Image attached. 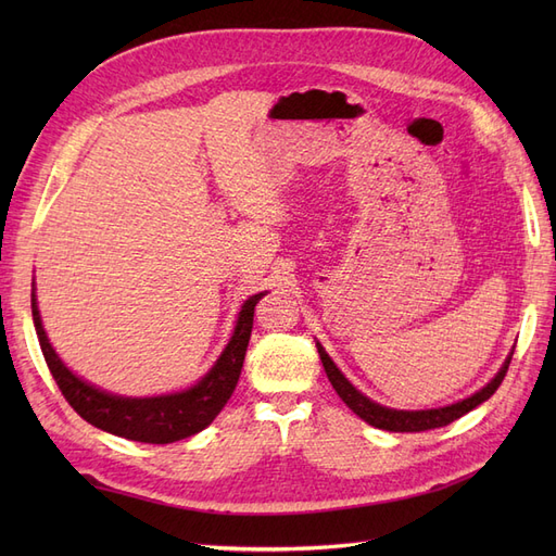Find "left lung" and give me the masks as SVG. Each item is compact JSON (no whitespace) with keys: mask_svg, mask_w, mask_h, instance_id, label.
Listing matches in <instances>:
<instances>
[{"mask_svg":"<svg viewBox=\"0 0 556 556\" xmlns=\"http://www.w3.org/2000/svg\"><path fill=\"white\" fill-rule=\"evenodd\" d=\"M317 352H319V359H323L329 382L333 384L336 394L343 399L345 406L355 415H359L364 422H368L371 427H378V429H384V431H427V429L447 427L450 422H454V419H459L468 410L480 406L482 401H486L498 390V384L503 382V378H506L510 359H513V355H510L506 359V364L501 366V371L494 376V380L486 387H482L480 392H476L473 396H468L459 403H452V406L435 408V410H392V408L378 406V403H374L371 399H366L362 392H357L355 387L345 380V376L339 371V368H336V364L329 359L325 348L319 343H317Z\"/></svg>","mask_w":556,"mask_h":556,"instance_id":"left-lung-1","label":"left lung"}]
</instances>
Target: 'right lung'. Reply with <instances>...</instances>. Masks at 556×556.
Masks as SVG:
<instances>
[{"instance_id":"1","label":"right lung","mask_w":556,"mask_h":556,"mask_svg":"<svg viewBox=\"0 0 556 556\" xmlns=\"http://www.w3.org/2000/svg\"><path fill=\"white\" fill-rule=\"evenodd\" d=\"M262 296L264 294H255L245 301L229 345L225 348L217 364L206 374V378H201L194 387L185 392L153 399L113 396L76 378L70 368L60 362L55 350L50 348L46 339L35 294H31V317H35L39 345L50 374H53L66 403H70L86 422L102 431L121 435V439L127 441L166 445L206 429L217 417V413L225 408V403L229 401L233 387H237L241 376L248 341L252 333V317H255V306Z\"/></svg>"}]
</instances>
